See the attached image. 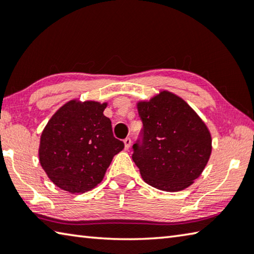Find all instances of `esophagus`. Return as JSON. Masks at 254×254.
I'll return each instance as SVG.
<instances>
[{"label": "esophagus", "instance_id": "34e87169", "mask_svg": "<svg viewBox=\"0 0 254 254\" xmlns=\"http://www.w3.org/2000/svg\"><path fill=\"white\" fill-rule=\"evenodd\" d=\"M124 143H125V149H129L130 145H131L130 137H127V138H125V139H124Z\"/></svg>", "mask_w": 254, "mask_h": 254}]
</instances>
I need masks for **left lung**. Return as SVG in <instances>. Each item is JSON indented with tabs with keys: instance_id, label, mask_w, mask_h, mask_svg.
<instances>
[{
	"instance_id": "left-lung-1",
	"label": "left lung",
	"mask_w": 254,
	"mask_h": 254,
	"mask_svg": "<svg viewBox=\"0 0 254 254\" xmlns=\"http://www.w3.org/2000/svg\"><path fill=\"white\" fill-rule=\"evenodd\" d=\"M141 127L132 161L146 183L177 192L201 175L212 150L211 135L196 113L171 92L139 102Z\"/></svg>"
}]
</instances>
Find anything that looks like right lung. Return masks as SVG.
<instances>
[{
  "label": "right lung",
  "instance_id": "obj_1",
  "mask_svg": "<svg viewBox=\"0 0 254 254\" xmlns=\"http://www.w3.org/2000/svg\"><path fill=\"white\" fill-rule=\"evenodd\" d=\"M106 104L70 101L53 115L40 140L39 158L58 188L82 193L104 179L113 157L124 148L116 138Z\"/></svg>",
  "mask_w": 254,
  "mask_h": 254
}]
</instances>
